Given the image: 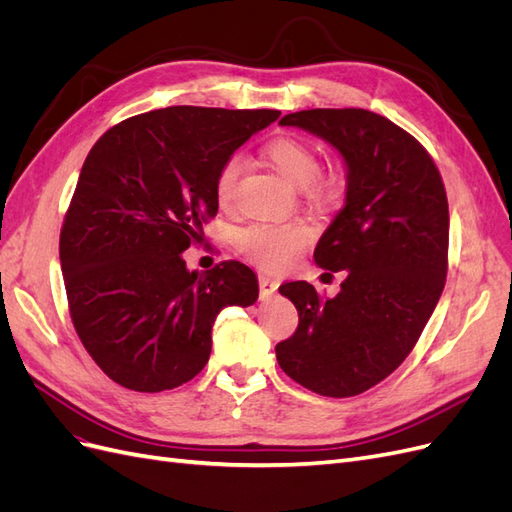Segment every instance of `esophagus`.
<instances>
[{
	"label": "esophagus",
	"mask_w": 512,
	"mask_h": 512,
	"mask_svg": "<svg viewBox=\"0 0 512 512\" xmlns=\"http://www.w3.org/2000/svg\"><path fill=\"white\" fill-rule=\"evenodd\" d=\"M258 284H260V297H262V299L273 297L277 286H280V282L273 280L271 275H260V277H258Z\"/></svg>",
	"instance_id": "1"
}]
</instances>
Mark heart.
Listing matches in <instances>:
<instances>
[{
	"instance_id": "b5f03b06",
	"label": "heart",
	"mask_w": 512,
	"mask_h": 512,
	"mask_svg": "<svg viewBox=\"0 0 512 512\" xmlns=\"http://www.w3.org/2000/svg\"><path fill=\"white\" fill-rule=\"evenodd\" d=\"M267 162L280 173L288 183L303 188L318 175L320 160L316 151L305 145L299 138L280 136L273 138L271 143L262 149ZM241 170V160L237 156L228 158L215 179V196L222 207L230 205L232 194H235V183ZM309 241V230L303 224L288 222V224H273V222H258L237 232V247L239 252L256 262L258 267L267 271L286 269L290 262L297 258Z\"/></svg>"
}]
</instances>
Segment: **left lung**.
I'll use <instances>...</instances> for the list:
<instances>
[{"label": "left lung", "mask_w": 512, "mask_h": 512, "mask_svg": "<svg viewBox=\"0 0 512 512\" xmlns=\"http://www.w3.org/2000/svg\"><path fill=\"white\" fill-rule=\"evenodd\" d=\"M280 126L322 138L344 162L346 198L314 250L316 265L346 271L333 299L312 284L280 286L299 327L275 346L277 363L305 389L352 397L404 363L444 290L448 203L429 153L382 115L312 108Z\"/></svg>", "instance_id": "obj_1"}]
</instances>
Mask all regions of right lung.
<instances>
[{"instance_id":"right-lung-1","label":"right lung","mask_w":512,"mask_h":512,"mask_svg":"<svg viewBox=\"0 0 512 512\" xmlns=\"http://www.w3.org/2000/svg\"><path fill=\"white\" fill-rule=\"evenodd\" d=\"M277 117L168 106L117 123L91 147L59 258L74 329L117 384L160 393L192 380L222 309L256 303L258 277L243 262L198 273L181 254L218 213L220 166Z\"/></svg>"}]
</instances>
